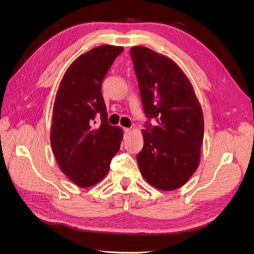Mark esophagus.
Listing matches in <instances>:
<instances>
[{
  "mask_svg": "<svg viewBox=\"0 0 254 254\" xmlns=\"http://www.w3.org/2000/svg\"><path fill=\"white\" fill-rule=\"evenodd\" d=\"M130 132H132V129H130V128H127V127L125 128V134H129Z\"/></svg>",
  "mask_w": 254,
  "mask_h": 254,
  "instance_id": "1",
  "label": "esophagus"
}]
</instances>
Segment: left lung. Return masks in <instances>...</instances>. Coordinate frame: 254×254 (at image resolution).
<instances>
[{
	"label": "left lung",
	"mask_w": 254,
	"mask_h": 254,
	"mask_svg": "<svg viewBox=\"0 0 254 254\" xmlns=\"http://www.w3.org/2000/svg\"><path fill=\"white\" fill-rule=\"evenodd\" d=\"M130 56L145 115L157 124L142 129L140 173L156 189H180L200 164L204 118L192 84L174 61L143 46Z\"/></svg>",
	"instance_id": "1"
}]
</instances>
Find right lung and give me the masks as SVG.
<instances>
[{"mask_svg": "<svg viewBox=\"0 0 254 254\" xmlns=\"http://www.w3.org/2000/svg\"><path fill=\"white\" fill-rule=\"evenodd\" d=\"M124 47L102 45L83 53L64 72L53 106L50 141L61 171L82 189L100 182L120 147L124 129L108 124L101 83ZM102 122L94 127L95 117Z\"/></svg>", "mask_w": 254, "mask_h": 254, "instance_id": "add662e5", "label": "right lung"}]
</instances>
